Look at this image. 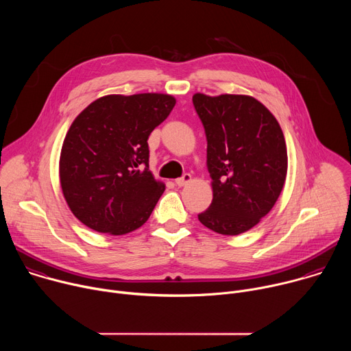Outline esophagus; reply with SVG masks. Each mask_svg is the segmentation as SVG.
<instances>
[{"instance_id":"obj_1","label":"esophagus","mask_w":351,"mask_h":351,"mask_svg":"<svg viewBox=\"0 0 351 351\" xmlns=\"http://www.w3.org/2000/svg\"><path fill=\"white\" fill-rule=\"evenodd\" d=\"M190 180H191V175H190V173H183L182 178H179V179L175 180V184L179 186V187H182V186L187 184Z\"/></svg>"}]
</instances>
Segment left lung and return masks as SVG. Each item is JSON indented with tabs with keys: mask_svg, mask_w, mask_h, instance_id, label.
Returning a JSON list of instances; mask_svg holds the SVG:
<instances>
[{
	"mask_svg": "<svg viewBox=\"0 0 351 351\" xmlns=\"http://www.w3.org/2000/svg\"><path fill=\"white\" fill-rule=\"evenodd\" d=\"M207 136L213 203L198 221L236 236L256 226L275 206L287 173V152L276 118L250 95H193Z\"/></svg>",
	"mask_w": 351,
	"mask_h": 351,
	"instance_id": "left-lung-1",
	"label": "left lung"
}]
</instances>
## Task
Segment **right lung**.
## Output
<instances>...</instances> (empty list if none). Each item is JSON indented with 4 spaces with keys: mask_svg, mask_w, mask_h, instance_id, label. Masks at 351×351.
Listing matches in <instances>:
<instances>
[{
    "mask_svg": "<svg viewBox=\"0 0 351 351\" xmlns=\"http://www.w3.org/2000/svg\"><path fill=\"white\" fill-rule=\"evenodd\" d=\"M175 104L168 94H111L76 117L62 144L60 179L82 223L115 236L145 223L165 190L148 169L147 140Z\"/></svg>",
    "mask_w": 351,
    "mask_h": 351,
    "instance_id": "obj_1",
    "label": "right lung"
}]
</instances>
